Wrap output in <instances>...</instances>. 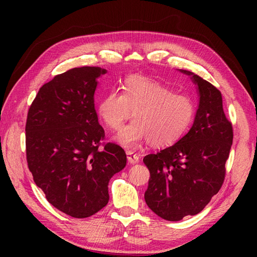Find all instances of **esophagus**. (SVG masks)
<instances>
[{"mask_svg": "<svg viewBox=\"0 0 257 257\" xmlns=\"http://www.w3.org/2000/svg\"><path fill=\"white\" fill-rule=\"evenodd\" d=\"M127 158H128V161L132 163V165H136V163H139V161H140L139 156L134 154V152H132V151L127 152Z\"/></svg>", "mask_w": 257, "mask_h": 257, "instance_id": "esophagus-1", "label": "esophagus"}]
</instances>
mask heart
Instances as JSON below:
<instances>
[{
	"instance_id": "obj_1",
	"label": "heart",
	"mask_w": 257,
	"mask_h": 257,
	"mask_svg": "<svg viewBox=\"0 0 257 257\" xmlns=\"http://www.w3.org/2000/svg\"><path fill=\"white\" fill-rule=\"evenodd\" d=\"M97 111L107 127L116 132L135 111L136 119L118 136L120 144L134 149L147 140L158 147L176 143L192 122L195 103L189 95L174 92L159 81L130 76L123 92H109L98 103Z\"/></svg>"
}]
</instances>
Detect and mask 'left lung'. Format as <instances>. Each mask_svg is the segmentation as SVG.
I'll return each mask as SVG.
<instances>
[{
  "label": "left lung",
  "instance_id": "obj_1",
  "mask_svg": "<svg viewBox=\"0 0 257 257\" xmlns=\"http://www.w3.org/2000/svg\"><path fill=\"white\" fill-rule=\"evenodd\" d=\"M181 72L192 75L199 88L192 128L177 144L144 158L150 172L146 203L167 221L198 214L219 192L233 143L232 122L223 110L221 91L198 75Z\"/></svg>",
  "mask_w": 257,
  "mask_h": 257
}]
</instances>
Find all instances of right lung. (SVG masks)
I'll return each instance as SVG.
<instances>
[{
	"label": "right lung",
	"mask_w": 257,
	"mask_h": 257,
	"mask_svg": "<svg viewBox=\"0 0 257 257\" xmlns=\"http://www.w3.org/2000/svg\"><path fill=\"white\" fill-rule=\"evenodd\" d=\"M102 74L100 67L83 66L56 75L27 112L26 160L34 182L53 206L77 219L107 205L109 180L127 162L121 147L103 143L94 103Z\"/></svg>",
	"instance_id": "obj_1"
}]
</instances>
